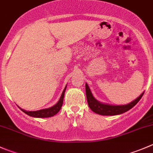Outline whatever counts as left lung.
<instances>
[{
  "mask_svg": "<svg viewBox=\"0 0 153 153\" xmlns=\"http://www.w3.org/2000/svg\"><path fill=\"white\" fill-rule=\"evenodd\" d=\"M86 95L88 105L94 112L101 115H116L124 113L132 109L140 101L143 96V92L136 99L126 105H110L99 102L93 97L87 84H86Z\"/></svg>",
  "mask_w": 153,
  "mask_h": 153,
  "instance_id": "1",
  "label": "left lung"
}]
</instances>
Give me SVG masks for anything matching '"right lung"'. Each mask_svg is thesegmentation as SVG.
<instances>
[{"mask_svg":"<svg viewBox=\"0 0 153 153\" xmlns=\"http://www.w3.org/2000/svg\"><path fill=\"white\" fill-rule=\"evenodd\" d=\"M66 88L67 86L64 88V91L62 92V95H61V98H60L59 101L55 105H54L52 107L47 108V109H40V110L37 111H27L24 110V109H21V107H18L24 112L27 115H29V116L34 117V118H49V117L54 116L55 115H56L58 112L61 109V106L63 105V101H64V93H65Z\"/></svg>","mask_w":153,"mask_h":153,"instance_id":"1","label":"right lung"}]
</instances>
